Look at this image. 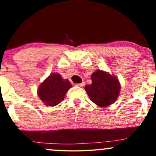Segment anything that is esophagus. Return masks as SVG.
<instances>
[{
	"label": "esophagus",
	"instance_id": "obj_1",
	"mask_svg": "<svg viewBox=\"0 0 156 156\" xmlns=\"http://www.w3.org/2000/svg\"><path fill=\"white\" fill-rule=\"evenodd\" d=\"M76 85L79 87H83V86L85 85V83H84V82H82V83H77Z\"/></svg>",
	"mask_w": 156,
	"mask_h": 156
}]
</instances>
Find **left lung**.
<instances>
[{
    "mask_svg": "<svg viewBox=\"0 0 156 156\" xmlns=\"http://www.w3.org/2000/svg\"><path fill=\"white\" fill-rule=\"evenodd\" d=\"M91 78L92 83L84 88L90 101L101 107H106L117 101L120 91L117 77L99 69L93 73Z\"/></svg>",
    "mask_w": 156,
    "mask_h": 156,
    "instance_id": "8db88e82",
    "label": "left lung"
}]
</instances>
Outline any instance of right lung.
Segmentation results:
<instances>
[{
	"label": "right lung",
	"instance_id": "add662e5",
	"mask_svg": "<svg viewBox=\"0 0 156 156\" xmlns=\"http://www.w3.org/2000/svg\"><path fill=\"white\" fill-rule=\"evenodd\" d=\"M72 85L67 79H63L58 73H52L40 84L38 96L45 105L55 106L64 100Z\"/></svg>",
	"mask_w": 156,
	"mask_h": 156
}]
</instances>
